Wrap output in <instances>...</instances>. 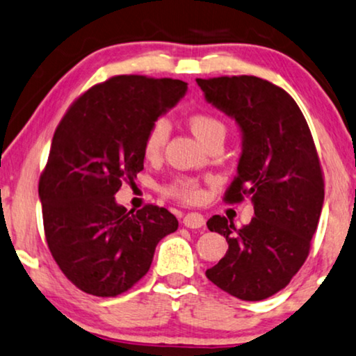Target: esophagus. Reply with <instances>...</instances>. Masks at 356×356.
Listing matches in <instances>:
<instances>
[{
	"label": "esophagus",
	"instance_id": "esophagus-1",
	"mask_svg": "<svg viewBox=\"0 0 356 356\" xmlns=\"http://www.w3.org/2000/svg\"><path fill=\"white\" fill-rule=\"evenodd\" d=\"M184 226L191 227V229H198V227L205 226V218L200 213H187L184 216Z\"/></svg>",
	"mask_w": 356,
	"mask_h": 356
}]
</instances>
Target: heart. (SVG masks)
I'll return each mask as SVG.
<instances>
[{
	"mask_svg": "<svg viewBox=\"0 0 356 356\" xmlns=\"http://www.w3.org/2000/svg\"><path fill=\"white\" fill-rule=\"evenodd\" d=\"M188 127L193 131V135L202 141L203 145H208L211 140L222 136L225 138L226 129L225 123L220 118L210 115V113H193L188 117ZM169 136V123L164 118L156 120L153 125L149 127L148 134L145 136L143 143V153L148 159L158 158L163 151L165 141ZM163 192L165 195L179 198L184 202H193L200 197V187H198L197 181H193L191 177H175L172 182H169L168 186H164Z\"/></svg>",
	"mask_w": 356,
	"mask_h": 356,
	"instance_id": "heart-1",
	"label": "heart"
}]
</instances>
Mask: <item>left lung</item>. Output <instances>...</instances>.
Masks as SVG:
<instances>
[{
  "mask_svg": "<svg viewBox=\"0 0 356 356\" xmlns=\"http://www.w3.org/2000/svg\"><path fill=\"white\" fill-rule=\"evenodd\" d=\"M205 101L234 118L243 151L225 200L250 197L254 218L236 227L215 215L210 231L227 252L207 278L243 301H260L285 288L309 254L324 205V179L302 112L282 88L257 76L197 79Z\"/></svg>",
  "mask_w": 356,
  "mask_h": 356,
  "instance_id": "left-lung-1",
  "label": "left lung"
}]
</instances>
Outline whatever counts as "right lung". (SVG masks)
I'll use <instances>...</instances> for the list:
<instances>
[{
	"mask_svg": "<svg viewBox=\"0 0 356 356\" xmlns=\"http://www.w3.org/2000/svg\"><path fill=\"white\" fill-rule=\"evenodd\" d=\"M186 92L181 79L113 76L76 99L56 127L39 198L50 252L81 291L104 298L130 290L159 241L177 229L165 208L127 211L115 193L143 170L149 127Z\"/></svg>",
	"mask_w": 356,
	"mask_h": 356,
	"instance_id": "obj_1",
	"label": "right lung"
}]
</instances>
